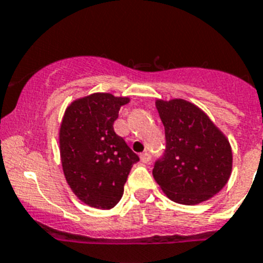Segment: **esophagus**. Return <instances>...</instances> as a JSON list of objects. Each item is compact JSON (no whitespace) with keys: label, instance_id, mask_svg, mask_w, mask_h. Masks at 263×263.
Segmentation results:
<instances>
[{"label":"esophagus","instance_id":"34e87169","mask_svg":"<svg viewBox=\"0 0 263 263\" xmlns=\"http://www.w3.org/2000/svg\"><path fill=\"white\" fill-rule=\"evenodd\" d=\"M151 154L149 153H143L141 156H140V161L143 162V163H149L151 162Z\"/></svg>","mask_w":263,"mask_h":263}]
</instances>
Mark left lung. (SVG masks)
Returning <instances> with one entry per match:
<instances>
[{"instance_id":"left-lung-1","label":"left lung","mask_w":263,"mask_h":263,"mask_svg":"<svg viewBox=\"0 0 263 263\" xmlns=\"http://www.w3.org/2000/svg\"><path fill=\"white\" fill-rule=\"evenodd\" d=\"M165 126L166 153L153 178L171 201L197 205L223 190L232 173L227 136L203 110L183 98L156 100Z\"/></svg>"}]
</instances>
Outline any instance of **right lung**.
Instances as JSON below:
<instances>
[{
	"label": "right lung",
	"mask_w": 263,
	"mask_h": 263,
	"mask_svg": "<svg viewBox=\"0 0 263 263\" xmlns=\"http://www.w3.org/2000/svg\"><path fill=\"white\" fill-rule=\"evenodd\" d=\"M129 97L97 92L68 104L58 132L62 170L73 195L96 209H111L139 157L112 124Z\"/></svg>",
	"instance_id": "obj_1"
}]
</instances>
